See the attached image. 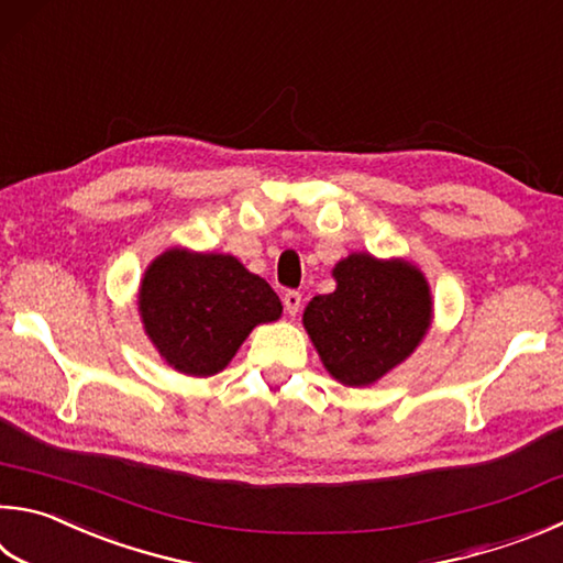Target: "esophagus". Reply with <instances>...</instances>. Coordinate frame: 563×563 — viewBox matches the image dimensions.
Here are the masks:
<instances>
[{"instance_id": "obj_1", "label": "esophagus", "mask_w": 563, "mask_h": 563, "mask_svg": "<svg viewBox=\"0 0 563 563\" xmlns=\"http://www.w3.org/2000/svg\"><path fill=\"white\" fill-rule=\"evenodd\" d=\"M283 305H285V310H288V314H298L300 308H302V292L300 290H288V292H285V298H283Z\"/></svg>"}]
</instances>
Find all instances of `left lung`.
I'll use <instances>...</instances> for the list:
<instances>
[{"mask_svg": "<svg viewBox=\"0 0 563 563\" xmlns=\"http://www.w3.org/2000/svg\"><path fill=\"white\" fill-rule=\"evenodd\" d=\"M336 290L314 295L302 322L334 379L366 386L401 364L431 324V292L404 261L352 253L336 263Z\"/></svg>", "mask_w": 563, "mask_h": 563, "instance_id": "left-lung-1", "label": "left lung"}]
</instances>
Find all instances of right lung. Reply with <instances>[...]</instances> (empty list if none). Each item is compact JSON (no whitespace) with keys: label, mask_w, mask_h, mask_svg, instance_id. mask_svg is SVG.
<instances>
[{"label":"right lung","mask_w":563,"mask_h":563,"mask_svg":"<svg viewBox=\"0 0 563 563\" xmlns=\"http://www.w3.org/2000/svg\"><path fill=\"white\" fill-rule=\"evenodd\" d=\"M140 312L165 362L211 376L231 362L255 324L278 320L283 305L261 275L221 253L172 249L150 265Z\"/></svg>","instance_id":"1"}]
</instances>
